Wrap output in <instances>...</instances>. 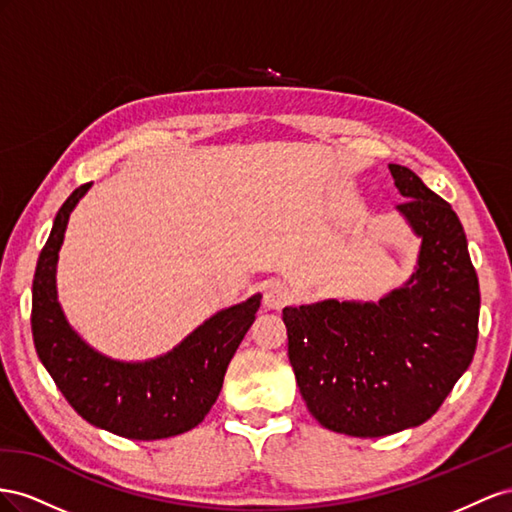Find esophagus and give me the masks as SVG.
Returning a JSON list of instances; mask_svg holds the SVG:
<instances>
[{
    "mask_svg": "<svg viewBox=\"0 0 512 512\" xmlns=\"http://www.w3.org/2000/svg\"><path fill=\"white\" fill-rule=\"evenodd\" d=\"M291 300V291L287 287L285 281L281 279H272L266 283V289H264V304L268 306V309H274L279 311L283 309V306Z\"/></svg>",
    "mask_w": 512,
    "mask_h": 512,
    "instance_id": "1",
    "label": "esophagus"
}]
</instances>
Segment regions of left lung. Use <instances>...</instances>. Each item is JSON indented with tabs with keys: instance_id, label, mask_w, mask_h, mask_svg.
<instances>
[{
	"instance_id": "left-lung-1",
	"label": "left lung",
	"mask_w": 512,
	"mask_h": 512,
	"mask_svg": "<svg viewBox=\"0 0 512 512\" xmlns=\"http://www.w3.org/2000/svg\"><path fill=\"white\" fill-rule=\"evenodd\" d=\"M420 238L416 272L379 302L285 306L289 362L321 427L382 437L429 420L476 352L480 291L459 216L418 175L388 165Z\"/></svg>"
}]
</instances>
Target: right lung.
I'll return each instance as SVG.
<instances>
[{
  "mask_svg": "<svg viewBox=\"0 0 512 512\" xmlns=\"http://www.w3.org/2000/svg\"><path fill=\"white\" fill-rule=\"evenodd\" d=\"M79 186L57 212L38 257L32 332L40 362L66 401L90 425L128 440H163L195 429L223 388L225 371L253 326L261 296L218 311L165 356L122 362L102 356L72 330L57 302L55 268L70 212L90 191Z\"/></svg>",
  "mask_w": 512,
  "mask_h": 512,
  "instance_id": "1",
  "label": "right lung"
}]
</instances>
